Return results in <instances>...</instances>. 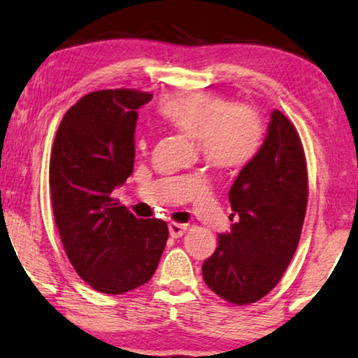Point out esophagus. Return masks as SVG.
<instances>
[{
	"instance_id": "obj_1",
	"label": "esophagus",
	"mask_w": 358,
	"mask_h": 358,
	"mask_svg": "<svg viewBox=\"0 0 358 358\" xmlns=\"http://www.w3.org/2000/svg\"><path fill=\"white\" fill-rule=\"evenodd\" d=\"M187 231V224H180V222H169V236L173 239H178V237H182Z\"/></svg>"
}]
</instances>
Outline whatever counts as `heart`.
<instances>
[{
    "label": "heart",
    "instance_id": "heart-1",
    "mask_svg": "<svg viewBox=\"0 0 358 358\" xmlns=\"http://www.w3.org/2000/svg\"><path fill=\"white\" fill-rule=\"evenodd\" d=\"M159 111L174 129L199 141L203 162L217 169L245 166L265 138V124L255 108L215 93H178L164 100ZM138 145L147 147V138Z\"/></svg>",
    "mask_w": 358,
    "mask_h": 358
}]
</instances>
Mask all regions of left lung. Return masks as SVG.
I'll return each instance as SVG.
<instances>
[{
  "label": "left lung",
  "instance_id": "obj_1",
  "mask_svg": "<svg viewBox=\"0 0 358 358\" xmlns=\"http://www.w3.org/2000/svg\"><path fill=\"white\" fill-rule=\"evenodd\" d=\"M308 201V174L294 124L274 110L260 152L229 190L237 217L217 236L213 255L201 265L211 291L234 305L271 292L297 250Z\"/></svg>",
  "mask_w": 358,
  "mask_h": 358
}]
</instances>
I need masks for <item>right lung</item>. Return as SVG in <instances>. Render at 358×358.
Returning a JSON list of instances; mask_svg holds the SVG:
<instances>
[{
    "mask_svg": "<svg viewBox=\"0 0 358 358\" xmlns=\"http://www.w3.org/2000/svg\"><path fill=\"white\" fill-rule=\"evenodd\" d=\"M152 93L96 90L61 121L50 158V192L61 242L77 274L103 294L148 282L168 241V224L138 220L113 190L134 171L137 110Z\"/></svg>",
    "mask_w": 358,
    "mask_h": 358,
    "instance_id": "add662e5",
    "label": "right lung"
}]
</instances>
